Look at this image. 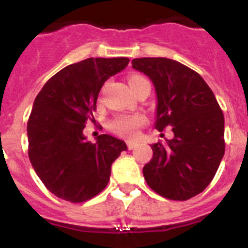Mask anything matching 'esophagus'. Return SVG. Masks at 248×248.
<instances>
[{"mask_svg":"<svg viewBox=\"0 0 248 248\" xmlns=\"http://www.w3.org/2000/svg\"><path fill=\"white\" fill-rule=\"evenodd\" d=\"M126 145H128L129 150H133V149H135L138 146V141L137 140H128V141H126Z\"/></svg>","mask_w":248,"mask_h":248,"instance_id":"esophagus-1","label":"esophagus"}]
</instances>
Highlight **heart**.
<instances>
[{
  "mask_svg": "<svg viewBox=\"0 0 248 248\" xmlns=\"http://www.w3.org/2000/svg\"><path fill=\"white\" fill-rule=\"evenodd\" d=\"M143 77L140 76H131L129 78V83L134 80L140 79ZM145 123V118L140 114H134V115H119L111 122V129L117 131L118 134L125 135V137H133L137 134L139 126H141Z\"/></svg>",
  "mask_w": 248,
  "mask_h": 248,
  "instance_id": "obj_1",
  "label": "heart"
}]
</instances>
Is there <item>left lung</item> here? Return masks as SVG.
<instances>
[{"instance_id":"obj_1","label":"left lung","mask_w":248,"mask_h":248,"mask_svg":"<svg viewBox=\"0 0 248 248\" xmlns=\"http://www.w3.org/2000/svg\"><path fill=\"white\" fill-rule=\"evenodd\" d=\"M133 68L150 78L156 92L155 129L170 126L171 140L153 144L143 174L151 189L170 200L202 192L225 154V119L202 77L174 59L135 58Z\"/></svg>"}]
</instances>
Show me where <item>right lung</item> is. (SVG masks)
Wrapping results in <instances>:
<instances>
[{"instance_id": "obj_1", "label": "right lung", "mask_w": 248, "mask_h": 248, "mask_svg": "<svg viewBox=\"0 0 248 248\" xmlns=\"http://www.w3.org/2000/svg\"><path fill=\"white\" fill-rule=\"evenodd\" d=\"M128 63L129 58L118 57L69 64L54 74L34 99L27 124L28 156L57 198L83 202L99 194L108 184L111 164L128 149L111 135H99L92 144L83 134L103 84Z\"/></svg>"}]
</instances>
